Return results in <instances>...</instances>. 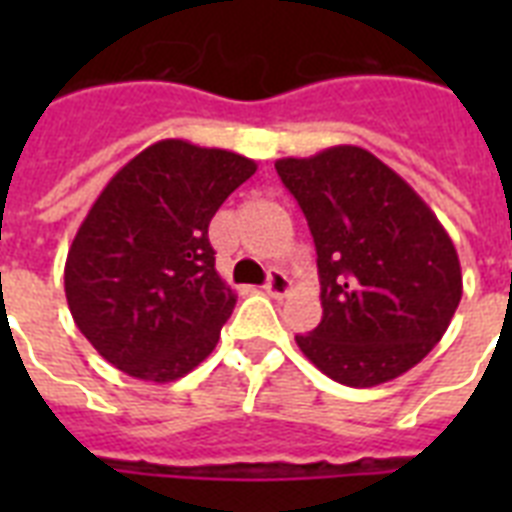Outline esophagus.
Returning a JSON list of instances; mask_svg holds the SVG:
<instances>
[{"mask_svg": "<svg viewBox=\"0 0 512 512\" xmlns=\"http://www.w3.org/2000/svg\"><path fill=\"white\" fill-rule=\"evenodd\" d=\"M292 289V281H289V276L284 271H271V276H268V284H265V292L271 297H284Z\"/></svg>", "mask_w": 512, "mask_h": 512, "instance_id": "34e87169", "label": "esophagus"}]
</instances>
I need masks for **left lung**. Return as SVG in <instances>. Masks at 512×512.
<instances>
[{
  "label": "left lung",
  "instance_id": "left-lung-1",
  "mask_svg": "<svg viewBox=\"0 0 512 512\" xmlns=\"http://www.w3.org/2000/svg\"><path fill=\"white\" fill-rule=\"evenodd\" d=\"M316 244L321 324L297 335L335 382L374 388L428 356L462 297L457 249L433 209L366 148L279 159Z\"/></svg>",
  "mask_w": 512,
  "mask_h": 512
}]
</instances>
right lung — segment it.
<instances>
[{
	"instance_id": "obj_1",
	"label": "right lung",
	"mask_w": 512,
	"mask_h": 512,
	"mask_svg": "<svg viewBox=\"0 0 512 512\" xmlns=\"http://www.w3.org/2000/svg\"><path fill=\"white\" fill-rule=\"evenodd\" d=\"M252 159L159 140L100 191L66 257V300L92 348L135 380L172 382L215 350L236 295L220 279L209 220Z\"/></svg>"
}]
</instances>
